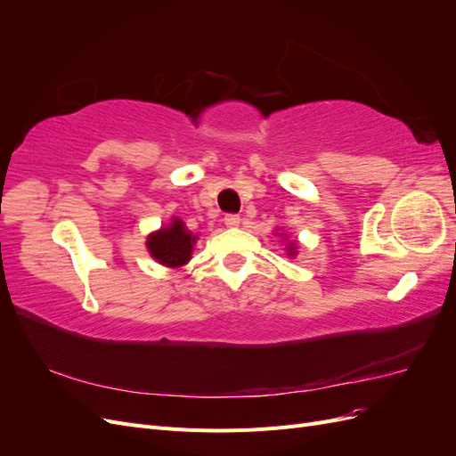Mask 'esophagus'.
<instances>
[{
	"label": "esophagus",
	"mask_w": 456,
	"mask_h": 456,
	"mask_svg": "<svg viewBox=\"0 0 456 456\" xmlns=\"http://www.w3.org/2000/svg\"><path fill=\"white\" fill-rule=\"evenodd\" d=\"M224 224H226L228 228H238V226L241 224V218H240L238 215H226V216H224Z\"/></svg>",
	"instance_id": "34e87169"
}]
</instances>
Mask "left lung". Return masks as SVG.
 <instances>
[{
    "mask_svg": "<svg viewBox=\"0 0 456 456\" xmlns=\"http://www.w3.org/2000/svg\"><path fill=\"white\" fill-rule=\"evenodd\" d=\"M278 236H281V240L285 241V251H287V256L295 258L298 255V249H300V243L297 240H289L285 233H278Z\"/></svg>",
    "mask_w": 456,
    "mask_h": 456,
    "instance_id": "1",
    "label": "left lung"
}]
</instances>
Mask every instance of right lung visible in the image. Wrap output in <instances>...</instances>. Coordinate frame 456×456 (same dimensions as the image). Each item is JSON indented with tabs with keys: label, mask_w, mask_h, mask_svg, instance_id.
<instances>
[{
	"label": "right lung",
	"mask_w": 456,
	"mask_h": 456,
	"mask_svg": "<svg viewBox=\"0 0 456 456\" xmlns=\"http://www.w3.org/2000/svg\"><path fill=\"white\" fill-rule=\"evenodd\" d=\"M198 233H191L178 216H171L169 224L148 233L146 249L158 265L165 268H183L191 260Z\"/></svg>",
	"instance_id": "1"
}]
</instances>
